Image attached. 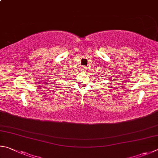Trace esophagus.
<instances>
[{
	"label": "esophagus",
	"mask_w": 158,
	"mask_h": 158,
	"mask_svg": "<svg viewBox=\"0 0 158 158\" xmlns=\"http://www.w3.org/2000/svg\"><path fill=\"white\" fill-rule=\"evenodd\" d=\"M87 69V68H86V66H82V71H85Z\"/></svg>",
	"instance_id": "1"
}]
</instances>
